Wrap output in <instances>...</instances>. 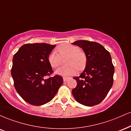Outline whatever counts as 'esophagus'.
<instances>
[{"label":"esophagus","instance_id":"esophagus-1","mask_svg":"<svg viewBox=\"0 0 131 131\" xmlns=\"http://www.w3.org/2000/svg\"><path fill=\"white\" fill-rule=\"evenodd\" d=\"M68 80V78H63V82H67Z\"/></svg>","mask_w":131,"mask_h":131}]
</instances>
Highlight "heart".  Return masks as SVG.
I'll return each mask as SVG.
<instances>
[{"instance_id": "obj_1", "label": "heart", "mask_w": 131, "mask_h": 131, "mask_svg": "<svg viewBox=\"0 0 131 131\" xmlns=\"http://www.w3.org/2000/svg\"><path fill=\"white\" fill-rule=\"evenodd\" d=\"M56 52H52L48 56V60L50 67L57 68L61 64V58L67 57L66 64L68 65L60 68L56 71L57 74L64 77L74 75L78 70H83L86 64V56L83 52L80 50L77 46L71 44H63L59 46Z\"/></svg>"}]
</instances>
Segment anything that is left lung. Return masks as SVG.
Here are the masks:
<instances>
[{
	"label": "left lung",
	"mask_w": 131,
	"mask_h": 131,
	"mask_svg": "<svg viewBox=\"0 0 131 131\" xmlns=\"http://www.w3.org/2000/svg\"><path fill=\"white\" fill-rule=\"evenodd\" d=\"M82 49L86 56L85 69L76 80L72 94L79 103L86 106L99 104L107 95L113 82L114 67L111 54L96 42L78 40L72 43Z\"/></svg>",
	"instance_id": "1"
}]
</instances>
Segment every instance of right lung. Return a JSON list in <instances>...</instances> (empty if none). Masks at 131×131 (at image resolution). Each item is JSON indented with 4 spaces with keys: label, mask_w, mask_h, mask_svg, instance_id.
Returning a JSON list of instances; mask_svg holds the SVG:
<instances>
[{
    "label": "right lung",
    "mask_w": 131,
    "mask_h": 131,
    "mask_svg": "<svg viewBox=\"0 0 131 131\" xmlns=\"http://www.w3.org/2000/svg\"><path fill=\"white\" fill-rule=\"evenodd\" d=\"M56 45L47 43L26 44L13 58L11 73L16 90L25 101L41 105L56 96L63 80L60 75L45 79L53 73L48 60Z\"/></svg>",
    "instance_id": "right-lung-1"
}]
</instances>
